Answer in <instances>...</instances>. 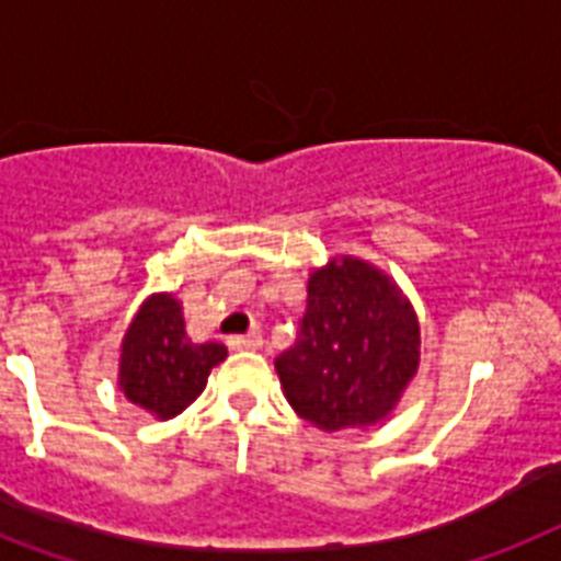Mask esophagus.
<instances>
[{"instance_id": "34e87169", "label": "esophagus", "mask_w": 561, "mask_h": 561, "mask_svg": "<svg viewBox=\"0 0 561 561\" xmlns=\"http://www.w3.org/2000/svg\"><path fill=\"white\" fill-rule=\"evenodd\" d=\"M228 345L233 347V351H259L262 347V333H244V336H230Z\"/></svg>"}]
</instances>
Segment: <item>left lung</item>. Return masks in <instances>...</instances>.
<instances>
[{
	"label": "left lung",
	"mask_w": 561,
	"mask_h": 561,
	"mask_svg": "<svg viewBox=\"0 0 561 561\" xmlns=\"http://www.w3.org/2000/svg\"><path fill=\"white\" fill-rule=\"evenodd\" d=\"M419 345V317L397 279L359 256H333L310 271L299 342L273 365L305 422L365 431L397 411Z\"/></svg>",
	"instance_id": "obj_1"
}]
</instances>
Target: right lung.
<instances>
[{
  "mask_svg": "<svg viewBox=\"0 0 561 561\" xmlns=\"http://www.w3.org/2000/svg\"><path fill=\"white\" fill-rule=\"evenodd\" d=\"M228 356L222 342H193L182 302L150 294L130 319L119 345V390L157 419H173L196 402L210 370Z\"/></svg>",
  "mask_w": 561,
  "mask_h": 561,
  "instance_id": "right-lung-1",
  "label": "right lung"
}]
</instances>
